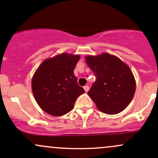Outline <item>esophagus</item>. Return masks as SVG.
Here are the masks:
<instances>
[{
	"label": "esophagus",
	"mask_w": 158,
	"mask_h": 158,
	"mask_svg": "<svg viewBox=\"0 0 158 158\" xmlns=\"http://www.w3.org/2000/svg\"><path fill=\"white\" fill-rule=\"evenodd\" d=\"M84 90H85V92H89V86H84Z\"/></svg>",
	"instance_id": "1"
}]
</instances>
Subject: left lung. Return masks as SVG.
<instances>
[{"label": "left lung", "mask_w": 158, "mask_h": 158, "mask_svg": "<svg viewBox=\"0 0 158 158\" xmlns=\"http://www.w3.org/2000/svg\"><path fill=\"white\" fill-rule=\"evenodd\" d=\"M96 79L88 94L104 114H117L131 102L135 92V79L129 66L107 53L85 57Z\"/></svg>", "instance_id": "1"}]
</instances>
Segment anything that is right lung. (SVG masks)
Returning a JSON list of instances; mask_svg holds the SVG:
<instances>
[{"mask_svg": "<svg viewBox=\"0 0 158 158\" xmlns=\"http://www.w3.org/2000/svg\"><path fill=\"white\" fill-rule=\"evenodd\" d=\"M79 54L62 53L44 60L31 79L36 102L44 112L54 117L72 110L76 98L85 92L73 73Z\"/></svg>", "mask_w": 158, "mask_h": 158, "instance_id": "add662e5", "label": "right lung"}]
</instances>
